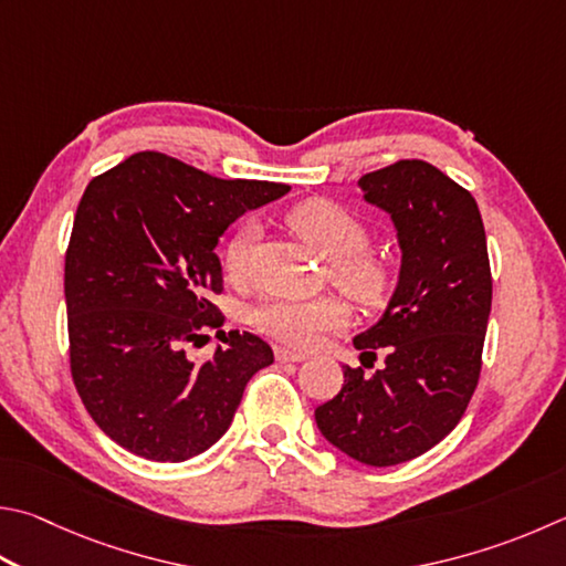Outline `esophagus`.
<instances>
[{"label": "esophagus", "mask_w": 566, "mask_h": 566, "mask_svg": "<svg viewBox=\"0 0 566 566\" xmlns=\"http://www.w3.org/2000/svg\"><path fill=\"white\" fill-rule=\"evenodd\" d=\"M274 358L280 364H302V361H306V354L292 352V348H284V346H276L274 348Z\"/></svg>", "instance_id": "34e87169"}]
</instances>
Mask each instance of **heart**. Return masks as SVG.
Returning a JSON list of instances; mask_svg holds the SVG:
<instances>
[{"label": "heart", "instance_id": "b5f03b06", "mask_svg": "<svg viewBox=\"0 0 566 566\" xmlns=\"http://www.w3.org/2000/svg\"><path fill=\"white\" fill-rule=\"evenodd\" d=\"M290 228L312 248L324 254L328 276L348 300L366 312L386 306L396 286V266L386 254L368 250L374 230L361 214L346 205L312 198L286 214ZM254 222H244L230 234L222 250V264L232 280L248 272L254 242ZM348 318L346 304L338 296L316 300H264L252 310V324L262 334L296 348H310L328 332L342 328Z\"/></svg>", "mask_w": 566, "mask_h": 566}]
</instances>
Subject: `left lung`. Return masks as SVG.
Returning <instances> with one entry per match:
<instances>
[{
	"label": "left lung",
	"mask_w": 566,
	"mask_h": 566,
	"mask_svg": "<svg viewBox=\"0 0 566 566\" xmlns=\"http://www.w3.org/2000/svg\"><path fill=\"white\" fill-rule=\"evenodd\" d=\"M384 208L403 250L400 280L381 322L354 346L386 364L366 376L344 366V386L316 408L328 443L364 465L388 468L438 446L475 394L492 274L478 202L426 160H398L358 180ZM366 364V361H364Z\"/></svg>",
	"instance_id": "1"
}]
</instances>
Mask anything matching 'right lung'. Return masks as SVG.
Here are the masks:
<instances>
[{
  "mask_svg": "<svg viewBox=\"0 0 566 566\" xmlns=\"http://www.w3.org/2000/svg\"><path fill=\"white\" fill-rule=\"evenodd\" d=\"M290 192L266 180H222L143 150L88 182L71 230L64 294L69 364L104 433L140 458L182 462L218 443L244 386L274 361L250 332H220V234ZM208 327L224 347L195 363Z\"/></svg>",
  "mask_w": 566,
  "mask_h": 566,
  "instance_id": "right-lung-1",
  "label": "right lung"
}]
</instances>
